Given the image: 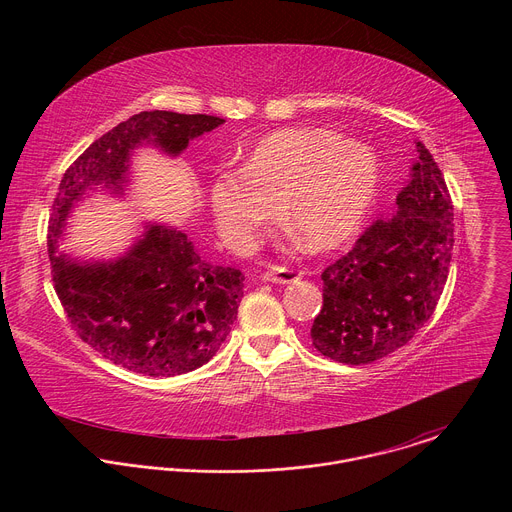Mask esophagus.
I'll list each match as a JSON object with an SVG mask.
<instances>
[{
	"mask_svg": "<svg viewBox=\"0 0 512 512\" xmlns=\"http://www.w3.org/2000/svg\"><path fill=\"white\" fill-rule=\"evenodd\" d=\"M302 277H304V271L302 269H294V267H275L273 271L263 275L265 281H273V283H294V281H298Z\"/></svg>",
	"mask_w": 512,
	"mask_h": 512,
	"instance_id": "34e87169",
	"label": "esophagus"
}]
</instances>
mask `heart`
Here are the masks:
<instances>
[{
    "label": "heart",
    "mask_w": 512,
    "mask_h": 512,
    "mask_svg": "<svg viewBox=\"0 0 512 512\" xmlns=\"http://www.w3.org/2000/svg\"><path fill=\"white\" fill-rule=\"evenodd\" d=\"M381 182L377 156L332 129L291 127L263 137L243 170H225L208 188L218 231L249 247L275 221L277 202L310 249L344 243L360 227Z\"/></svg>",
    "instance_id": "b5f03b06"
}]
</instances>
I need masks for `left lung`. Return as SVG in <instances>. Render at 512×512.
Listing matches in <instances>:
<instances>
[{
	"label": "left lung",
	"mask_w": 512,
	"mask_h": 512,
	"mask_svg": "<svg viewBox=\"0 0 512 512\" xmlns=\"http://www.w3.org/2000/svg\"><path fill=\"white\" fill-rule=\"evenodd\" d=\"M397 212L364 231L322 271L324 304L312 344L344 364H369L405 346L431 318L450 273L454 206L421 141Z\"/></svg>",
	"instance_id": "left-lung-1"
}]
</instances>
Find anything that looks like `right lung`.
I'll use <instances>...</instances> for the list:
<instances>
[{"label":"right lung","mask_w":512,"mask_h":512,"mask_svg":"<svg viewBox=\"0 0 512 512\" xmlns=\"http://www.w3.org/2000/svg\"><path fill=\"white\" fill-rule=\"evenodd\" d=\"M223 123L200 113L141 111L95 139L60 180L48 227L56 296L79 338L127 371L174 377L202 367L237 320L245 275L206 263L182 231L164 225L145 227L117 261L79 263L56 253L64 221L87 188L121 190L137 145L178 156L190 139Z\"/></svg>","instance_id":"right-lung-1"}]
</instances>
